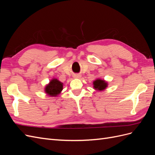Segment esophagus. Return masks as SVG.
Returning a JSON list of instances; mask_svg holds the SVG:
<instances>
[{
	"instance_id": "1",
	"label": "esophagus",
	"mask_w": 155,
	"mask_h": 155,
	"mask_svg": "<svg viewBox=\"0 0 155 155\" xmlns=\"http://www.w3.org/2000/svg\"><path fill=\"white\" fill-rule=\"evenodd\" d=\"M80 75H76V76H75V77H76V78H80Z\"/></svg>"
}]
</instances>
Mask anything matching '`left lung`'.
I'll list each match as a JSON object with an SVG mask.
<instances>
[{"mask_svg":"<svg viewBox=\"0 0 155 155\" xmlns=\"http://www.w3.org/2000/svg\"><path fill=\"white\" fill-rule=\"evenodd\" d=\"M94 87L97 90L102 91L107 87V83L105 81L101 79H97L95 81H94Z\"/></svg>","mask_w":155,"mask_h":155,"instance_id":"8db88e82","label":"left lung"}]
</instances>
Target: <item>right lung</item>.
<instances>
[{
    "instance_id": "1",
    "label": "right lung",
    "mask_w": 155,
    "mask_h": 155,
    "mask_svg": "<svg viewBox=\"0 0 155 155\" xmlns=\"http://www.w3.org/2000/svg\"><path fill=\"white\" fill-rule=\"evenodd\" d=\"M62 90L63 83L55 79H52L45 88L46 92L51 96H57Z\"/></svg>"
}]
</instances>
